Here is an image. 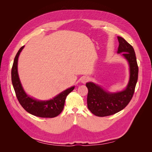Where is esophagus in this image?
<instances>
[{
    "label": "esophagus",
    "instance_id": "34e87169",
    "mask_svg": "<svg viewBox=\"0 0 152 152\" xmlns=\"http://www.w3.org/2000/svg\"><path fill=\"white\" fill-rule=\"evenodd\" d=\"M89 77H87V76H84V77H82V78H81V82H82V83H84V84H85V83H86V82L89 80Z\"/></svg>",
    "mask_w": 152,
    "mask_h": 152
}]
</instances>
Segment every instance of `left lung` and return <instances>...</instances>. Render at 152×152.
<instances>
[{"label":"left lung","instance_id":"left-lung-1","mask_svg":"<svg viewBox=\"0 0 152 152\" xmlns=\"http://www.w3.org/2000/svg\"><path fill=\"white\" fill-rule=\"evenodd\" d=\"M118 53L127 59L130 68V78L127 86L122 91L112 93L93 82H87V107L92 113L98 117L112 115L121 111L130 102L135 91L138 77V66L134 48L121 37H118Z\"/></svg>","mask_w":152,"mask_h":152}]
</instances>
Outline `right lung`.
<instances>
[{
    "label": "right lung",
    "instance_id": "1",
    "mask_svg": "<svg viewBox=\"0 0 152 152\" xmlns=\"http://www.w3.org/2000/svg\"><path fill=\"white\" fill-rule=\"evenodd\" d=\"M24 48L22 46L17 53L11 70V80L18 102L27 112L33 115L43 118H53L63 111L66 96L74 89L75 86L68 88L48 101H39L27 95L20 82L18 73V60L19 55Z\"/></svg>",
    "mask_w": 152,
    "mask_h": 152
}]
</instances>
